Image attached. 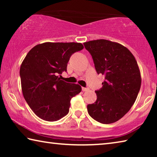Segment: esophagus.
Here are the masks:
<instances>
[{
	"label": "esophagus",
	"instance_id": "1",
	"mask_svg": "<svg viewBox=\"0 0 157 157\" xmlns=\"http://www.w3.org/2000/svg\"><path fill=\"white\" fill-rule=\"evenodd\" d=\"M82 91H89V88H85V87H82Z\"/></svg>",
	"mask_w": 157,
	"mask_h": 157
}]
</instances>
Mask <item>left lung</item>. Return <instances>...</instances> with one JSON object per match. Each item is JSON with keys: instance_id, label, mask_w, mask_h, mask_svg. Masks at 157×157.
<instances>
[{"instance_id": "8db88e82", "label": "left lung", "mask_w": 157, "mask_h": 157, "mask_svg": "<svg viewBox=\"0 0 157 157\" xmlns=\"http://www.w3.org/2000/svg\"><path fill=\"white\" fill-rule=\"evenodd\" d=\"M98 74L105 76L102 87L95 91L97 100L87 105L90 116L102 124L120 120L136 100L141 76L136 59L123 45L106 39L84 42Z\"/></svg>"}]
</instances>
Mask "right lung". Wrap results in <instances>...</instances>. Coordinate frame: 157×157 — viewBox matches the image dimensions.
Here are the masks:
<instances>
[{"label":"right lung","mask_w":157,"mask_h":157,"mask_svg":"<svg viewBox=\"0 0 157 157\" xmlns=\"http://www.w3.org/2000/svg\"><path fill=\"white\" fill-rule=\"evenodd\" d=\"M83 48L81 43L46 42L33 47L23 59L20 67L23 97L40 118L53 122L68 114L71 98L82 87L61 80L57 75L66 71L71 55Z\"/></svg>","instance_id":"obj_1"}]
</instances>
